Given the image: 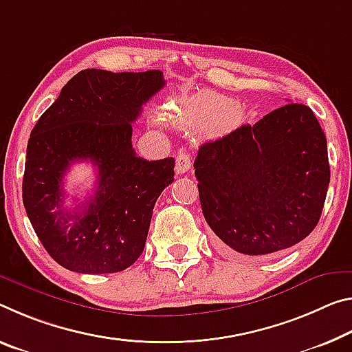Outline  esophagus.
<instances>
[{
	"mask_svg": "<svg viewBox=\"0 0 352 352\" xmlns=\"http://www.w3.org/2000/svg\"><path fill=\"white\" fill-rule=\"evenodd\" d=\"M191 156L185 152H180L177 155V160H175V172L177 174H185L189 169H191Z\"/></svg>",
	"mask_w": 352,
	"mask_h": 352,
	"instance_id": "34e87169",
	"label": "esophagus"
}]
</instances>
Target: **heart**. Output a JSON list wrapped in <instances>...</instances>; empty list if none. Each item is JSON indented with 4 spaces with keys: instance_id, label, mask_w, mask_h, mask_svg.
<instances>
[{
    "instance_id": "b5f03b06",
    "label": "heart",
    "mask_w": 352,
    "mask_h": 352,
    "mask_svg": "<svg viewBox=\"0 0 352 352\" xmlns=\"http://www.w3.org/2000/svg\"><path fill=\"white\" fill-rule=\"evenodd\" d=\"M177 116L186 126L206 130L235 124L241 117V111L236 108V103L232 98L205 91L183 102Z\"/></svg>"
}]
</instances>
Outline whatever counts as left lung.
I'll list each match as a JSON object with an SVG mask.
<instances>
[{
  "mask_svg": "<svg viewBox=\"0 0 352 352\" xmlns=\"http://www.w3.org/2000/svg\"><path fill=\"white\" fill-rule=\"evenodd\" d=\"M194 169L219 246L255 256L283 252L311 233L331 180L324 131L300 103L202 144Z\"/></svg>",
  "mask_w": 352,
  "mask_h": 352,
  "instance_id": "left-lung-1",
  "label": "left lung"
}]
</instances>
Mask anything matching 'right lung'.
Here are the masks:
<instances>
[{"label":"right lung","instance_id":"right-lung-1","mask_svg":"<svg viewBox=\"0 0 352 352\" xmlns=\"http://www.w3.org/2000/svg\"><path fill=\"white\" fill-rule=\"evenodd\" d=\"M164 85L160 70H81L32 128L23 205L43 248L65 270L108 274L141 256L156 199L174 182L175 160L136 156L131 124ZM82 159L98 167V188L69 212L62 178Z\"/></svg>","mask_w":352,"mask_h":352}]
</instances>
